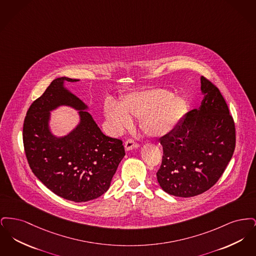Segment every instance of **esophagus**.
<instances>
[{
	"instance_id": "esophagus-1",
	"label": "esophagus",
	"mask_w": 256,
	"mask_h": 256,
	"mask_svg": "<svg viewBox=\"0 0 256 256\" xmlns=\"http://www.w3.org/2000/svg\"><path fill=\"white\" fill-rule=\"evenodd\" d=\"M138 146H139V144L136 143L132 139H128V140L126 141V143H124V148H126V150H132L136 148H138Z\"/></svg>"
}]
</instances>
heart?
<instances>
[{"label":"heart","instance_id":"obj_1","mask_svg":"<svg viewBox=\"0 0 256 256\" xmlns=\"http://www.w3.org/2000/svg\"><path fill=\"white\" fill-rule=\"evenodd\" d=\"M187 112V102L164 89H152L126 95L121 106L108 100L104 113L114 132H122L140 119V128L148 137H162L172 132Z\"/></svg>","mask_w":256,"mask_h":256}]
</instances>
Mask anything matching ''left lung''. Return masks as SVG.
<instances>
[{"label": "left lung", "instance_id": "8db88e82", "mask_svg": "<svg viewBox=\"0 0 256 256\" xmlns=\"http://www.w3.org/2000/svg\"><path fill=\"white\" fill-rule=\"evenodd\" d=\"M200 90V106L189 111L160 139L163 158L158 182L166 193L176 196H194L210 189L235 148V124L219 89L202 76Z\"/></svg>", "mask_w": 256, "mask_h": 256}]
</instances>
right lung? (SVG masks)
Returning <instances> with one entry per match:
<instances>
[{
  "label": "right lung",
  "mask_w": 256,
  "mask_h": 256,
  "mask_svg": "<svg viewBox=\"0 0 256 256\" xmlns=\"http://www.w3.org/2000/svg\"><path fill=\"white\" fill-rule=\"evenodd\" d=\"M54 80L26 112L23 126L24 152L37 178L61 198L84 202L104 194L124 156L122 142L102 132L88 106L64 82ZM78 110L80 122L72 132L58 138L49 128L50 111L60 106Z\"/></svg>",
  "instance_id": "right-lung-1"
}]
</instances>
